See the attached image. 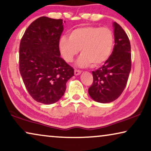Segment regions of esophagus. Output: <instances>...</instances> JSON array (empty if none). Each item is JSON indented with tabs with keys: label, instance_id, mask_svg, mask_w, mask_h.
<instances>
[{
	"label": "esophagus",
	"instance_id": "obj_1",
	"mask_svg": "<svg viewBox=\"0 0 151 151\" xmlns=\"http://www.w3.org/2000/svg\"><path fill=\"white\" fill-rule=\"evenodd\" d=\"M81 73V72L80 70H75V75H76V76L79 75Z\"/></svg>",
	"mask_w": 151,
	"mask_h": 151
}]
</instances>
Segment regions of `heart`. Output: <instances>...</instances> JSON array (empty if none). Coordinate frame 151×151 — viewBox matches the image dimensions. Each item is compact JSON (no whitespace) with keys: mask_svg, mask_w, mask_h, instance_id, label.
<instances>
[{"mask_svg":"<svg viewBox=\"0 0 151 151\" xmlns=\"http://www.w3.org/2000/svg\"><path fill=\"white\" fill-rule=\"evenodd\" d=\"M114 44V33L107 27L85 26L74 29L70 37L62 36L59 48L68 63L73 62L80 51L81 55L76 65L86 68L92 64L97 67L103 64L111 56Z\"/></svg>","mask_w":151,"mask_h":151,"instance_id":"obj_1","label":"heart"}]
</instances>
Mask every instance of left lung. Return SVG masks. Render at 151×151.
Instances as JSON below:
<instances>
[{
    "label": "left lung",
    "mask_w": 151,
    "mask_h": 151,
    "mask_svg": "<svg viewBox=\"0 0 151 151\" xmlns=\"http://www.w3.org/2000/svg\"><path fill=\"white\" fill-rule=\"evenodd\" d=\"M115 44L105 64L92 72V85L88 93L94 101L109 103L118 99L126 87L131 68V44L129 37L118 23L113 22Z\"/></svg>",
    "instance_id": "8db88e82"
}]
</instances>
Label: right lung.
Returning <instances> with one entry per match:
<instances>
[{
	"instance_id": "1",
	"label": "right lung",
	"mask_w": 151,
	"mask_h": 151,
	"mask_svg": "<svg viewBox=\"0 0 151 151\" xmlns=\"http://www.w3.org/2000/svg\"><path fill=\"white\" fill-rule=\"evenodd\" d=\"M63 31V20L40 17L29 25L20 42L19 67L23 82L31 97L45 105L63 96L67 81L74 76V69L60 57Z\"/></svg>"
}]
</instances>
